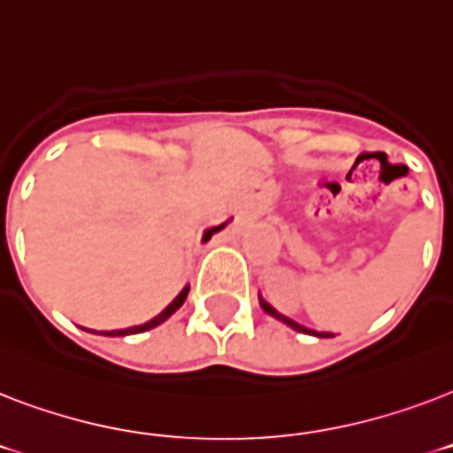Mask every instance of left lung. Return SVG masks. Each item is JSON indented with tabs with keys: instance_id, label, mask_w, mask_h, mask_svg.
<instances>
[{
	"instance_id": "8db88e82",
	"label": "left lung",
	"mask_w": 453,
	"mask_h": 453,
	"mask_svg": "<svg viewBox=\"0 0 453 453\" xmlns=\"http://www.w3.org/2000/svg\"><path fill=\"white\" fill-rule=\"evenodd\" d=\"M261 305H263V310H265V312H268V315L277 317V319H282L284 324H289L291 329L303 331V334H312V336H319V338H326V336H329V334H324V331H312V329H308V326H303V324H298L296 319H291V317L282 315V312H280V310L273 308V305H270V303L265 301V298H261Z\"/></svg>"
}]
</instances>
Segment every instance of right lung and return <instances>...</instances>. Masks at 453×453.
<instances>
[{"label": "right lung", "instance_id": "right-lung-1", "mask_svg": "<svg viewBox=\"0 0 453 453\" xmlns=\"http://www.w3.org/2000/svg\"><path fill=\"white\" fill-rule=\"evenodd\" d=\"M216 230H219V227H211V230H206L204 240H209V237H211V234L216 233ZM188 291H190V287H185V289L180 291V294H178V296L173 298V301H171L169 305H166V308H164L162 312H159V315H155V317H152V319H148V322H145V324H136V326H129V329L105 331V334H108V336H129V334H141V331L152 329V326H157V324H162L164 319H166V317L173 315V312H176V310L180 308V305H183V301H185V298H188Z\"/></svg>", "mask_w": 453, "mask_h": 453}]
</instances>
